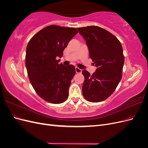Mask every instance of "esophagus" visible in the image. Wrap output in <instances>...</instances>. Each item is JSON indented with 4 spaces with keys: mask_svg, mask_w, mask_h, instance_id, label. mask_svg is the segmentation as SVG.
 Listing matches in <instances>:
<instances>
[{
    "mask_svg": "<svg viewBox=\"0 0 148 148\" xmlns=\"http://www.w3.org/2000/svg\"><path fill=\"white\" fill-rule=\"evenodd\" d=\"M75 71H76V73H81L82 71V70L78 68V67H76Z\"/></svg>",
    "mask_w": 148,
    "mask_h": 148,
    "instance_id": "1",
    "label": "esophagus"
}]
</instances>
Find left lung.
Masks as SVG:
<instances>
[{
	"label": "left lung",
	"mask_w": 148,
	"mask_h": 148,
	"mask_svg": "<svg viewBox=\"0 0 148 148\" xmlns=\"http://www.w3.org/2000/svg\"><path fill=\"white\" fill-rule=\"evenodd\" d=\"M78 30L86 40L89 57L97 67L92 75L86 70L82 71L83 95L88 101L101 102L114 92L122 79L125 60L122 44L114 35L99 26Z\"/></svg>",
	"instance_id": "1"
}]
</instances>
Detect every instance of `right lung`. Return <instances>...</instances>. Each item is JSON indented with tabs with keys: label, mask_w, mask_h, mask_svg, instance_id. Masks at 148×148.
Returning <instances> with one entry per match:
<instances>
[{
	"label": "right lung",
	"mask_w": 148,
	"mask_h": 148,
	"mask_svg": "<svg viewBox=\"0 0 148 148\" xmlns=\"http://www.w3.org/2000/svg\"><path fill=\"white\" fill-rule=\"evenodd\" d=\"M78 33L75 28L50 25L31 38L26 47L25 64L30 83L38 96L52 104H60L69 96L75 67L59 64L65 48Z\"/></svg>",
	"instance_id": "1"
}]
</instances>
